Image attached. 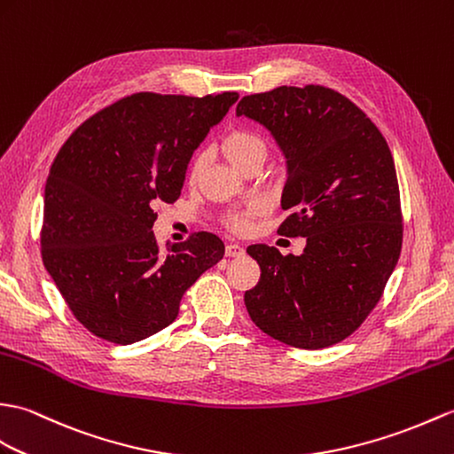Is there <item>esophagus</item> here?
<instances>
[{"label": "esophagus", "instance_id": "obj_1", "mask_svg": "<svg viewBox=\"0 0 454 454\" xmlns=\"http://www.w3.org/2000/svg\"><path fill=\"white\" fill-rule=\"evenodd\" d=\"M244 253H246L244 246H239V244H228L226 246V255L228 257H241Z\"/></svg>", "mask_w": 454, "mask_h": 454}]
</instances>
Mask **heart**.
I'll return each mask as SVG.
<instances>
[{
	"label": "heart",
	"mask_w": 454,
	"mask_h": 454,
	"mask_svg": "<svg viewBox=\"0 0 454 454\" xmlns=\"http://www.w3.org/2000/svg\"><path fill=\"white\" fill-rule=\"evenodd\" d=\"M220 153L224 154V158L231 166H236L238 170H244V168L249 166L251 162L267 156V143L255 131L246 129V128H236L223 137V141H220ZM203 168H205V156L197 154L193 158L192 166H189V177L197 179L201 176ZM261 210H262L261 203H251L247 208L231 215L228 218V224L234 230L244 231L251 226V218L259 215Z\"/></svg>",
	"instance_id": "b5f03b06"
}]
</instances>
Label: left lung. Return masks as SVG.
I'll return each mask as SVG.
<instances>
[{"label":"left lung","instance_id":"1","mask_svg":"<svg viewBox=\"0 0 454 454\" xmlns=\"http://www.w3.org/2000/svg\"><path fill=\"white\" fill-rule=\"evenodd\" d=\"M236 114L265 125L286 156L278 231L308 239L300 257L247 247L261 267L244 296L249 317L288 346H333L373 311L403 249L391 149L354 102L321 84L249 94Z\"/></svg>","mask_w":454,"mask_h":454}]
</instances>
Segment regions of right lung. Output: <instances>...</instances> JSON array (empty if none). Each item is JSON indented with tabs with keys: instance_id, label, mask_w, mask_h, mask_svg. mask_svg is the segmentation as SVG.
Instances as JSON below:
<instances>
[{
	"instance_id": "1",
	"label": "right lung",
	"mask_w": 454,
	"mask_h": 454,
	"mask_svg": "<svg viewBox=\"0 0 454 454\" xmlns=\"http://www.w3.org/2000/svg\"><path fill=\"white\" fill-rule=\"evenodd\" d=\"M238 97L135 92L63 143L44 192L42 261L98 339L133 344L166 329L184 294L224 257L210 231L164 251L153 224L154 205L177 201L189 158Z\"/></svg>"
}]
</instances>
